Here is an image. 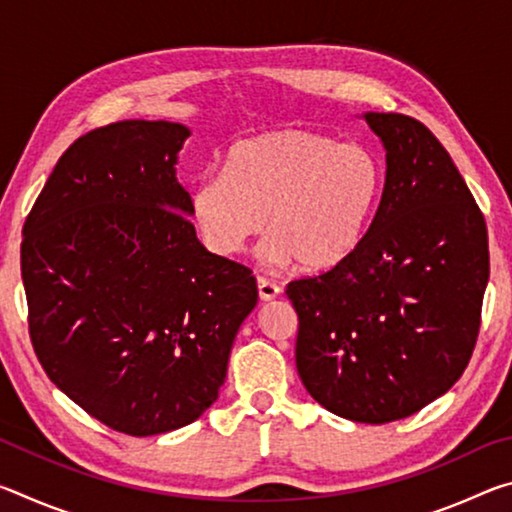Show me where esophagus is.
<instances>
[{"mask_svg": "<svg viewBox=\"0 0 512 512\" xmlns=\"http://www.w3.org/2000/svg\"><path fill=\"white\" fill-rule=\"evenodd\" d=\"M257 291H259V300H264V302H271L280 296V287L273 282L264 280V277H257Z\"/></svg>", "mask_w": 512, "mask_h": 512, "instance_id": "1", "label": "esophagus"}]
</instances>
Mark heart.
<instances>
[{
    "mask_svg": "<svg viewBox=\"0 0 512 512\" xmlns=\"http://www.w3.org/2000/svg\"><path fill=\"white\" fill-rule=\"evenodd\" d=\"M381 194L384 167L368 146L282 126L232 144L223 171L189 192L187 210L216 257L241 255L268 223L266 266L329 273L357 253Z\"/></svg>",
    "mask_w": 512,
    "mask_h": 512,
    "instance_id": "1",
    "label": "heart"
}]
</instances>
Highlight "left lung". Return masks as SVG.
Instances as JSON below:
<instances>
[{
    "instance_id": "left-lung-1",
    "label": "left lung",
    "mask_w": 512,
    "mask_h": 512,
    "mask_svg": "<svg viewBox=\"0 0 512 512\" xmlns=\"http://www.w3.org/2000/svg\"><path fill=\"white\" fill-rule=\"evenodd\" d=\"M384 194L348 262L287 287L307 393L345 420L409 418L463 375L490 277L488 230L445 146L418 119L363 112Z\"/></svg>"
}]
</instances>
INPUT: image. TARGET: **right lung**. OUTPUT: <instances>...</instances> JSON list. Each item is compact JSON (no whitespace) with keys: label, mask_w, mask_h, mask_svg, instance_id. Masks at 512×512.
<instances>
[{"label":"right lung","mask_w":512,"mask_h":512,"mask_svg":"<svg viewBox=\"0 0 512 512\" xmlns=\"http://www.w3.org/2000/svg\"><path fill=\"white\" fill-rule=\"evenodd\" d=\"M192 131L124 119L63 153L24 223L22 282L49 379L106 427L158 436L210 409L257 305L246 266L189 223L176 164Z\"/></svg>","instance_id":"1"}]
</instances>
